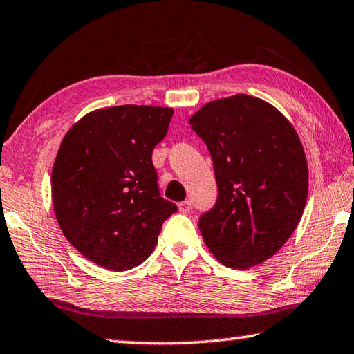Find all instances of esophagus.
I'll use <instances>...</instances> for the list:
<instances>
[{
	"label": "esophagus",
	"instance_id": "1",
	"mask_svg": "<svg viewBox=\"0 0 354 354\" xmlns=\"http://www.w3.org/2000/svg\"><path fill=\"white\" fill-rule=\"evenodd\" d=\"M179 207V212H183V214H187V212L192 209V203H190V200H184L181 203H178Z\"/></svg>",
	"mask_w": 354,
	"mask_h": 354
}]
</instances>
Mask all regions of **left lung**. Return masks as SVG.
I'll return each mask as SVG.
<instances>
[{"label": "left lung", "instance_id": "obj_1", "mask_svg": "<svg viewBox=\"0 0 354 354\" xmlns=\"http://www.w3.org/2000/svg\"><path fill=\"white\" fill-rule=\"evenodd\" d=\"M189 124L209 149L218 189L198 222L205 244L228 268L263 263L304 212L308 170L298 133L276 106L248 94L207 102Z\"/></svg>", "mask_w": 354, "mask_h": 354}]
</instances>
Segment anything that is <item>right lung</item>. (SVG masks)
Here are the masks:
<instances>
[{"instance_id":"obj_1","label":"right lung","mask_w":354,"mask_h":354,"mask_svg":"<svg viewBox=\"0 0 354 354\" xmlns=\"http://www.w3.org/2000/svg\"><path fill=\"white\" fill-rule=\"evenodd\" d=\"M171 116L167 106H110L64 136L52 170L53 209L66 239L89 261L110 271L142 265L178 211L160 197L151 159Z\"/></svg>"}]
</instances>
